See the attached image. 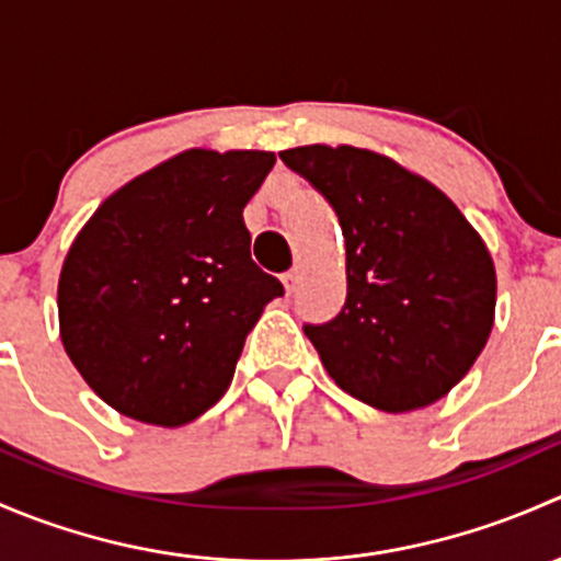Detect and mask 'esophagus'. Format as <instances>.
I'll use <instances>...</instances> for the list:
<instances>
[{
  "instance_id": "1",
  "label": "esophagus",
  "mask_w": 561,
  "mask_h": 561,
  "mask_svg": "<svg viewBox=\"0 0 561 561\" xmlns=\"http://www.w3.org/2000/svg\"><path fill=\"white\" fill-rule=\"evenodd\" d=\"M301 276H304V271L298 268V265H296V268L287 271V274H282V285H285V290H287V293L296 290L298 282H301Z\"/></svg>"
}]
</instances>
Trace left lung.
<instances>
[{
  "label": "left lung",
  "mask_w": 561,
  "mask_h": 561,
  "mask_svg": "<svg viewBox=\"0 0 561 561\" xmlns=\"http://www.w3.org/2000/svg\"><path fill=\"white\" fill-rule=\"evenodd\" d=\"M279 157L342 225L347 301L325 325H304L325 371L393 415L439 401L494 328L489 247L443 190L386 154L312 144Z\"/></svg>",
  "instance_id": "8db88e82"
}]
</instances>
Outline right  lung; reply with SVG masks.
I'll return each mask as SVG.
<instances>
[{"mask_svg":"<svg viewBox=\"0 0 561 561\" xmlns=\"http://www.w3.org/2000/svg\"><path fill=\"white\" fill-rule=\"evenodd\" d=\"M274 151L186 149L100 203L59 274V336L122 415L175 428L217 404L247 333L285 293L249 252L244 206Z\"/></svg>","mask_w":561,"mask_h":561,"instance_id":"right-lung-1","label":"right lung"}]
</instances>
